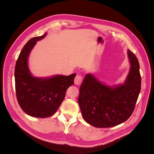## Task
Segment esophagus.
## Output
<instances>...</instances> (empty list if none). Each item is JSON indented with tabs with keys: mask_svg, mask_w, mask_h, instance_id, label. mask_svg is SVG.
<instances>
[{
	"mask_svg": "<svg viewBox=\"0 0 154 154\" xmlns=\"http://www.w3.org/2000/svg\"><path fill=\"white\" fill-rule=\"evenodd\" d=\"M82 76L81 75H79V74H77L75 78H74V83H75L76 85H80L82 82Z\"/></svg>",
	"mask_w": 154,
	"mask_h": 154,
	"instance_id": "obj_1",
	"label": "esophagus"
}]
</instances>
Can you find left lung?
Listing matches in <instances>:
<instances>
[{"mask_svg":"<svg viewBox=\"0 0 154 154\" xmlns=\"http://www.w3.org/2000/svg\"><path fill=\"white\" fill-rule=\"evenodd\" d=\"M130 69L122 85L107 86L87 74L80 87L78 103L83 119L97 128L115 127L127 121L134 110L141 91L139 63L128 49Z\"/></svg>","mask_w":154,"mask_h":154,"instance_id":"obj_1","label":"left lung"}]
</instances>
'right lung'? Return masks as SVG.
I'll list each match as a JSON object with an SVG mask.
<instances>
[{
    "label": "right lung",
    "mask_w": 154,
    "mask_h": 154,
    "mask_svg": "<svg viewBox=\"0 0 154 154\" xmlns=\"http://www.w3.org/2000/svg\"><path fill=\"white\" fill-rule=\"evenodd\" d=\"M47 33L31 38L24 46L15 69V90L18 103L22 110L32 117L44 118L53 115L66 96L67 88L74 84L76 74L36 78L31 75L27 65L28 57L36 42Z\"/></svg>",
    "instance_id": "add662e5"
}]
</instances>
